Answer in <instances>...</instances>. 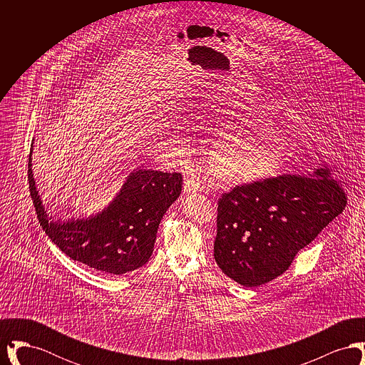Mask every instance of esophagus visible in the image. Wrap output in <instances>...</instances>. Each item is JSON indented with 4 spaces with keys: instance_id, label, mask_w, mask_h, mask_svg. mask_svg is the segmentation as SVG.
<instances>
[{
    "instance_id": "esophagus-1",
    "label": "esophagus",
    "mask_w": 365,
    "mask_h": 365,
    "mask_svg": "<svg viewBox=\"0 0 365 365\" xmlns=\"http://www.w3.org/2000/svg\"><path fill=\"white\" fill-rule=\"evenodd\" d=\"M185 185H183V191L185 192H195V191L201 190V185L200 182L191 174L185 175Z\"/></svg>"
}]
</instances>
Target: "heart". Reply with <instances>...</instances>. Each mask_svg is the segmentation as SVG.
<instances>
[{
    "label": "heart",
    "mask_w": 365,
    "mask_h": 365,
    "mask_svg": "<svg viewBox=\"0 0 365 365\" xmlns=\"http://www.w3.org/2000/svg\"><path fill=\"white\" fill-rule=\"evenodd\" d=\"M283 156L284 139L278 124L269 120L222 135L210 150L209 165L220 179L242 183L275 173Z\"/></svg>",
    "instance_id": "b5f03b06"
}]
</instances>
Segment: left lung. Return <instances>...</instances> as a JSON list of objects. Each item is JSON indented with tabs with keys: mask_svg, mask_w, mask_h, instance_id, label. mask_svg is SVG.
I'll return each mask as SVG.
<instances>
[{
	"mask_svg": "<svg viewBox=\"0 0 365 365\" xmlns=\"http://www.w3.org/2000/svg\"><path fill=\"white\" fill-rule=\"evenodd\" d=\"M213 256L237 283L255 287L284 274L295 255L346 207L330 168L279 175L225 192Z\"/></svg>",
	"mask_w": 365,
	"mask_h": 365,
	"instance_id": "8db88e82",
	"label": "left lung"
}]
</instances>
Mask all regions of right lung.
Segmentation results:
<instances>
[{
  "instance_id": "right-lung-1",
  "label": "right lung",
  "mask_w": 365,
  "mask_h": 365,
  "mask_svg": "<svg viewBox=\"0 0 365 365\" xmlns=\"http://www.w3.org/2000/svg\"><path fill=\"white\" fill-rule=\"evenodd\" d=\"M29 160V183L36 217L57 247L73 261L105 274L123 275L145 265L156 242L158 225L182 191V175L134 170L106 208L88 217L56 219L36 190Z\"/></svg>"
}]
</instances>
